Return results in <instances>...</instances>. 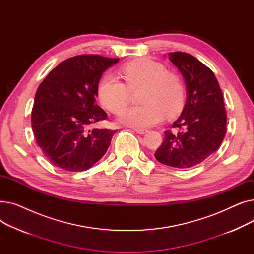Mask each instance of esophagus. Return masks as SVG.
Here are the masks:
<instances>
[{
  "instance_id": "34e87169",
  "label": "esophagus",
  "mask_w": 254,
  "mask_h": 254,
  "mask_svg": "<svg viewBox=\"0 0 254 254\" xmlns=\"http://www.w3.org/2000/svg\"><path fill=\"white\" fill-rule=\"evenodd\" d=\"M132 129H134L137 132V134H140V135H144V134H146V132L148 131L146 128H139V127H135V128H132Z\"/></svg>"
}]
</instances>
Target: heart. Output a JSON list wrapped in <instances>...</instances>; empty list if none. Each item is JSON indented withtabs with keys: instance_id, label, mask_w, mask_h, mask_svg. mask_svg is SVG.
Here are the masks:
<instances>
[{
	"instance_id": "obj_1",
	"label": "heart",
	"mask_w": 254,
	"mask_h": 254,
	"mask_svg": "<svg viewBox=\"0 0 254 254\" xmlns=\"http://www.w3.org/2000/svg\"><path fill=\"white\" fill-rule=\"evenodd\" d=\"M126 84L111 74L104 75L98 84V97L107 110L122 112L130 101V91L139 92L142 105L120 115V122L134 127H149L165 117L179 114L184 106L185 89L181 79L165 65L147 58L126 64L122 69Z\"/></svg>"
}]
</instances>
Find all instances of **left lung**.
Instances as JSON below:
<instances>
[{"label":"left lung","mask_w":254,"mask_h":254,"mask_svg":"<svg viewBox=\"0 0 254 254\" xmlns=\"http://www.w3.org/2000/svg\"><path fill=\"white\" fill-rule=\"evenodd\" d=\"M184 77L188 98L180 117L168 129L154 156L164 165L188 169L204 162L226 134V111L217 79L207 65L186 52L168 53Z\"/></svg>","instance_id":"left-lung-1"}]
</instances>
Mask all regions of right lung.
Wrapping results in <instances>:
<instances>
[{"label":"right lung","mask_w":254,"mask_h":254,"mask_svg":"<svg viewBox=\"0 0 254 254\" xmlns=\"http://www.w3.org/2000/svg\"><path fill=\"white\" fill-rule=\"evenodd\" d=\"M118 59L81 55L59 64L39 85L32 110L37 144L47 161L68 172L91 168L104 156L116 130L90 129L107 119L96 104L103 72Z\"/></svg>","instance_id":"1"}]
</instances>
